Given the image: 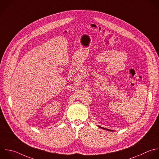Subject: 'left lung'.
<instances>
[{
    "instance_id": "obj_1",
    "label": "left lung",
    "mask_w": 159,
    "mask_h": 159,
    "mask_svg": "<svg viewBox=\"0 0 159 159\" xmlns=\"http://www.w3.org/2000/svg\"><path fill=\"white\" fill-rule=\"evenodd\" d=\"M100 128H102V129H105V130H110V131H112V130H109V129H106V128H103V127H100V126H99Z\"/></svg>"
}]
</instances>
